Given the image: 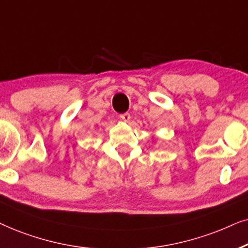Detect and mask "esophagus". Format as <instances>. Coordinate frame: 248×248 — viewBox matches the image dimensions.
I'll return each instance as SVG.
<instances>
[{"label":"esophagus","mask_w":248,"mask_h":248,"mask_svg":"<svg viewBox=\"0 0 248 248\" xmlns=\"http://www.w3.org/2000/svg\"><path fill=\"white\" fill-rule=\"evenodd\" d=\"M120 119L122 121L128 122L130 120V114L129 113H122V114H120Z\"/></svg>","instance_id":"obj_1"}]
</instances>
